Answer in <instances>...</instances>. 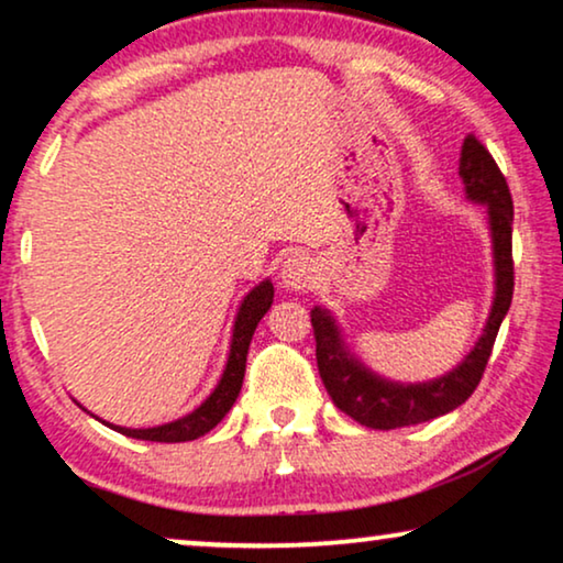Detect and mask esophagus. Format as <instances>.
<instances>
[{"instance_id":"1","label":"esophagus","mask_w":563,"mask_h":563,"mask_svg":"<svg viewBox=\"0 0 563 563\" xmlns=\"http://www.w3.org/2000/svg\"><path fill=\"white\" fill-rule=\"evenodd\" d=\"M279 276L287 289H295V291L310 289L312 282H316V264H312V258H308V255L302 253L289 255V258L282 264Z\"/></svg>"}]
</instances>
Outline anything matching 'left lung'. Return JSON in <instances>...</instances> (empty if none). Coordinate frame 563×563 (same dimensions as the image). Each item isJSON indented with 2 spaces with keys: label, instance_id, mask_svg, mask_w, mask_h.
Wrapping results in <instances>:
<instances>
[{
  "label": "left lung",
  "instance_id": "left-lung-1",
  "mask_svg": "<svg viewBox=\"0 0 563 563\" xmlns=\"http://www.w3.org/2000/svg\"><path fill=\"white\" fill-rule=\"evenodd\" d=\"M460 178H463L468 201L486 207L488 232H492L494 253V302L488 312L484 333L465 360L448 375L427 379V383H393V379L372 372L346 346L344 333L331 316V310L312 308L310 320L316 331V360L328 396L341 411L372 429H398L421 424L455 411L478 388L486 362L492 356L496 333L512 305L515 264H512V196L509 186L496 167L494 157L468 134L460 150Z\"/></svg>",
  "mask_w": 563,
  "mask_h": 563
}]
</instances>
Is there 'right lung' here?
Returning <instances> with one entry per match:
<instances>
[{
	"label": "right lung",
	"instance_id": "right-lung-1",
	"mask_svg": "<svg viewBox=\"0 0 563 563\" xmlns=\"http://www.w3.org/2000/svg\"><path fill=\"white\" fill-rule=\"evenodd\" d=\"M274 302V284L272 279H264L261 284L247 291L240 302L235 325H232V339H230V354L228 364H224L222 377H219L217 388L209 393V398L203 400L201 406H196L191 413L180 416V419L167 421V424L159 427H147V429H131V427H115L103 421L106 427H111L113 432L134 437V440H147V442H188L199 440L214 429L219 421L224 419V413L230 411L232 404H235L240 396V388H243L245 377V360H247V346H251V339L255 333V325L261 323V318L266 316L268 308Z\"/></svg>",
	"mask_w": 563,
	"mask_h": 563
}]
</instances>
